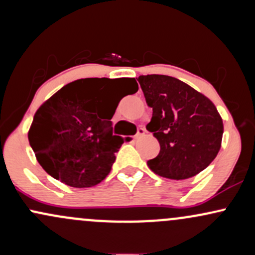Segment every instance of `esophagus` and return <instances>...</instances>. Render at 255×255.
Wrapping results in <instances>:
<instances>
[{"label":"esophagus","mask_w":255,"mask_h":255,"mask_svg":"<svg viewBox=\"0 0 255 255\" xmlns=\"http://www.w3.org/2000/svg\"><path fill=\"white\" fill-rule=\"evenodd\" d=\"M144 134H145V128H142V127L137 128V133L135 134V135H134V139H137V137L142 136Z\"/></svg>","instance_id":"obj_1"}]
</instances>
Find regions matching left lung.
I'll return each mask as SVG.
<instances>
[{
	"label": "left lung",
	"mask_w": 255,
	"mask_h": 255,
	"mask_svg": "<svg viewBox=\"0 0 255 255\" xmlns=\"http://www.w3.org/2000/svg\"><path fill=\"white\" fill-rule=\"evenodd\" d=\"M152 119L146 128L160 145L147 162L154 174L184 180L199 174L217 156L223 120L203 93L176 78L151 74L137 78Z\"/></svg>",
	"instance_id": "left-lung-1"
}]
</instances>
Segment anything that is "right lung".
Masks as SVG:
<instances>
[{
	"mask_svg": "<svg viewBox=\"0 0 255 255\" xmlns=\"http://www.w3.org/2000/svg\"><path fill=\"white\" fill-rule=\"evenodd\" d=\"M87 78L67 84L40 105L28 130V141L42 168L52 177L75 188L98 184L109 175L124 139L113 134L119 102L115 92L124 87L133 95L134 78Z\"/></svg>",
	"mask_w": 255,
	"mask_h": 255,
	"instance_id": "right-lung-1",
	"label": "right lung"
}]
</instances>
